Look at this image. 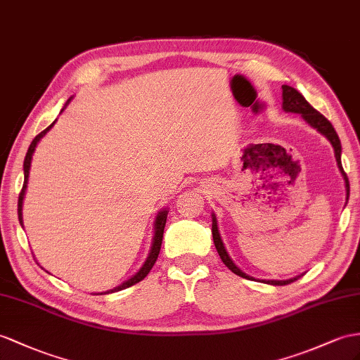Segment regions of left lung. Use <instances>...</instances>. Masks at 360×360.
<instances>
[{
  "label": "left lung",
  "mask_w": 360,
  "mask_h": 360,
  "mask_svg": "<svg viewBox=\"0 0 360 360\" xmlns=\"http://www.w3.org/2000/svg\"><path fill=\"white\" fill-rule=\"evenodd\" d=\"M283 89V110L284 112H292V114H300L301 118L306 122L309 126H311L313 129H316V131L324 135L327 140L330 141L331 147H333L335 150V158H336V164H338V169L340 172V176H342L344 179V187H345V205L348 202V198H349V182H348V178L347 174L342 169V162H340V153H342V146H340V140L339 136L335 131V127L331 126V123L328 122V120L319 114L316 109H313L310 106L309 101L304 98L300 92L289 86V85H283L281 86ZM211 220H213V224H211V233H213V240H214V246L216 250L220 255V259H222V262L225 263L226 268L229 271H233L236 275L238 276H243V278H248V280H257L254 278V276L245 274L238 266L234 263V260L229 257L226 248H225V243L222 240V236H220V229H219V224H217V217L214 214V211L211 213ZM302 275V274H301ZM301 275H297L293 276V278H288V280H259L262 283H266V284H272V285H285V284H290L293 283L295 280L301 278Z\"/></svg>",
  "instance_id": "8db88e82"
}]
</instances>
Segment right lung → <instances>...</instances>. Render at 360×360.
<instances>
[{
  "mask_svg": "<svg viewBox=\"0 0 360 360\" xmlns=\"http://www.w3.org/2000/svg\"><path fill=\"white\" fill-rule=\"evenodd\" d=\"M72 100V97H70L67 100L65 106L62 108L60 114L63 112V109H65L70 101ZM58 120V118H56ZM56 120L45 129V131H42L38 136H34V140L32 141L29 150H27V155H25V160H24V186H22V190H21V195H20V199H18V219H20V224L21 226L24 228V220H22V205H24V198H25V191H27V184H29V176H30V167H32V158H33V153L36 150V146H38V143L42 140V138L47 135V132L50 131V129L54 126V123H56ZM167 214H169V208L164 207L161 208L158 213H156L155 216V222H153V237H152V245H150V251L149 254H147V259L144 260V263L141 264V268L138 269L131 278H127L126 281H123L122 284L115 285L114 289H109L106 292H97L94 295H106V293H112V292H118V290H123L126 288H131V285L140 283L141 280H144L147 274L150 272V269L153 268V264L156 262V259H158V254H160V250H161V243H162V234H164V226H165V222H167ZM49 272V271H47Z\"/></svg>",
  "mask_w": 360,
  "mask_h": 360,
  "instance_id": "add662e5",
  "label": "right lung"
}]
</instances>
